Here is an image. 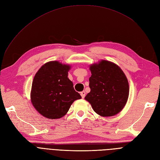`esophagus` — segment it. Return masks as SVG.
Masks as SVG:
<instances>
[{
	"instance_id": "1",
	"label": "esophagus",
	"mask_w": 160,
	"mask_h": 160,
	"mask_svg": "<svg viewBox=\"0 0 160 160\" xmlns=\"http://www.w3.org/2000/svg\"><path fill=\"white\" fill-rule=\"evenodd\" d=\"M80 94H81V97H82V98H85V91H81V93H80Z\"/></svg>"
}]
</instances>
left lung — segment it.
<instances>
[{
    "label": "left lung",
    "mask_w": 160,
    "mask_h": 160,
    "mask_svg": "<svg viewBox=\"0 0 160 160\" xmlns=\"http://www.w3.org/2000/svg\"><path fill=\"white\" fill-rule=\"evenodd\" d=\"M91 91L85 99L96 113L111 117L119 113L126 104L129 83L122 69L113 62L101 60L89 66Z\"/></svg>",
    "instance_id": "1"
}]
</instances>
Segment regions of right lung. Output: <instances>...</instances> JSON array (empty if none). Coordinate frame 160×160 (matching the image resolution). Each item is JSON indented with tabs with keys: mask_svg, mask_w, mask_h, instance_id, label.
I'll use <instances>...</instances> for the list:
<instances>
[{
	"mask_svg": "<svg viewBox=\"0 0 160 160\" xmlns=\"http://www.w3.org/2000/svg\"><path fill=\"white\" fill-rule=\"evenodd\" d=\"M71 66L57 61L46 62L37 72L32 83L31 101L35 109L48 119H60L81 96L68 78Z\"/></svg>",
	"mask_w": 160,
	"mask_h": 160,
	"instance_id": "1",
	"label": "right lung"
}]
</instances>
